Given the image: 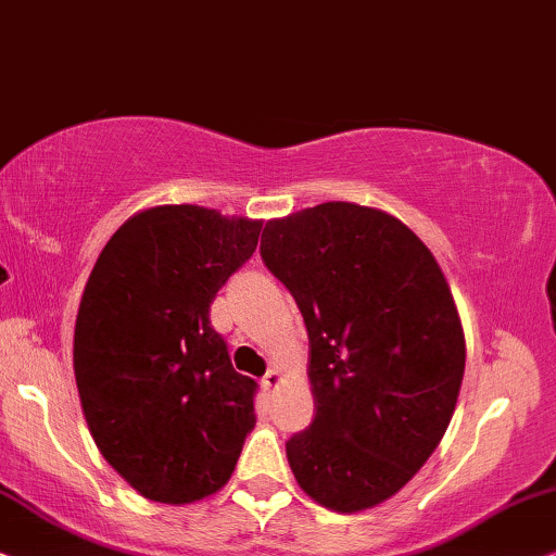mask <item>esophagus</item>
I'll return each instance as SVG.
<instances>
[{
    "instance_id": "1",
    "label": "esophagus",
    "mask_w": 556,
    "mask_h": 556,
    "mask_svg": "<svg viewBox=\"0 0 556 556\" xmlns=\"http://www.w3.org/2000/svg\"><path fill=\"white\" fill-rule=\"evenodd\" d=\"M279 383H282V374L279 371H274V368H269V371L264 374V379H262V387L266 389V391H274L279 387Z\"/></svg>"
}]
</instances>
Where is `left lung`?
Segmentation results:
<instances>
[{
	"instance_id": "8db88e82",
	"label": "left lung",
	"mask_w": 556,
	"mask_h": 556,
	"mask_svg": "<svg viewBox=\"0 0 556 556\" xmlns=\"http://www.w3.org/2000/svg\"><path fill=\"white\" fill-rule=\"evenodd\" d=\"M262 258L309 336L313 425L287 440L302 491L338 514L387 501L440 445L465 336L432 251L389 213L323 203L269 220Z\"/></svg>"
}]
</instances>
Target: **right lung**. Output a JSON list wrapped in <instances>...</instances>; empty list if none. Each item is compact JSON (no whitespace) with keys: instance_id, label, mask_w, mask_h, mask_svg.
<instances>
[{"instance_id":"right-lung-1","label":"right lung","mask_w":556,"mask_h":556,"mask_svg":"<svg viewBox=\"0 0 556 556\" xmlns=\"http://www.w3.org/2000/svg\"><path fill=\"white\" fill-rule=\"evenodd\" d=\"M258 231L262 220L160 205L118 228L88 277L73 336L80 406L101 455L144 498L216 493L256 425L258 383L236 374L211 305Z\"/></svg>"}]
</instances>
